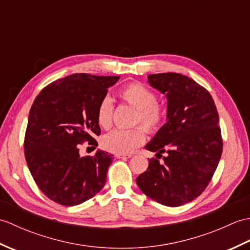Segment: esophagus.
<instances>
[{"mask_svg":"<svg viewBox=\"0 0 250 250\" xmlns=\"http://www.w3.org/2000/svg\"><path fill=\"white\" fill-rule=\"evenodd\" d=\"M117 159H121V158H131V155H125V153H116L115 156Z\"/></svg>","mask_w":250,"mask_h":250,"instance_id":"1","label":"esophagus"}]
</instances>
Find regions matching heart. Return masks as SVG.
Listing matches in <instances>:
<instances>
[{
    "instance_id": "obj_1",
    "label": "heart",
    "mask_w": 250,
    "mask_h": 250,
    "mask_svg": "<svg viewBox=\"0 0 250 250\" xmlns=\"http://www.w3.org/2000/svg\"><path fill=\"white\" fill-rule=\"evenodd\" d=\"M119 97L136 109L134 125L142 124L150 133H155L163 125L167 117L166 108L157 103L156 94L143 83L126 84L119 91ZM97 121L103 129H108L111 125L113 103L108 97H104L100 101L97 108ZM144 128L136 126L130 130L111 131L103 136L102 146L110 152L130 153L145 142L146 131Z\"/></svg>"
}]
</instances>
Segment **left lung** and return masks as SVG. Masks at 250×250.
<instances>
[{
	"mask_svg": "<svg viewBox=\"0 0 250 250\" xmlns=\"http://www.w3.org/2000/svg\"><path fill=\"white\" fill-rule=\"evenodd\" d=\"M152 88L166 94L167 124L145 146L167 152L164 163L152 158L136 184L147 196L162 205L189 203L203 192L222 153L219 116L210 93L193 79L177 73L148 75Z\"/></svg>",
	"mask_w": 250,
	"mask_h": 250,
	"instance_id": "left-lung-1",
	"label": "left lung"
}]
</instances>
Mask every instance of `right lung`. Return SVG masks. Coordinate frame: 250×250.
<instances>
[{
  "label": "right lung",
  "instance_id": "1",
  "mask_svg": "<svg viewBox=\"0 0 250 250\" xmlns=\"http://www.w3.org/2000/svg\"><path fill=\"white\" fill-rule=\"evenodd\" d=\"M119 78L73 74L46 86L32 105L25 160L42 192L58 204H82L104 187L113 155L99 149L82 156L79 145L98 146V105Z\"/></svg>",
  "mask_w": 250,
  "mask_h": 250
}]
</instances>
